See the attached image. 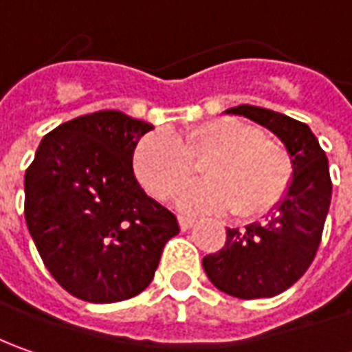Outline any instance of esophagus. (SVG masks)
<instances>
[{"label":"esophagus","instance_id":"1","mask_svg":"<svg viewBox=\"0 0 352 352\" xmlns=\"http://www.w3.org/2000/svg\"><path fill=\"white\" fill-rule=\"evenodd\" d=\"M178 223H180V229H182V231H188L190 227H194L196 219H192V217H188V215H180V217H178Z\"/></svg>","mask_w":352,"mask_h":352}]
</instances>
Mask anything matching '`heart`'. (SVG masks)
<instances>
[{"label": "heart", "mask_w": 352, "mask_h": 352, "mask_svg": "<svg viewBox=\"0 0 352 352\" xmlns=\"http://www.w3.org/2000/svg\"><path fill=\"white\" fill-rule=\"evenodd\" d=\"M201 166L208 184L182 197L190 211L233 210L236 217H261L274 210L292 180V160L284 144L233 117H217L178 131L142 137L133 168L156 199L180 196Z\"/></svg>", "instance_id": "b5f03b06"}]
</instances>
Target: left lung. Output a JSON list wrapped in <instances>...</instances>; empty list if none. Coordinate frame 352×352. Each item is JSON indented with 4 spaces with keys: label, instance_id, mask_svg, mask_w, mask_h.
I'll use <instances>...</instances> for the list:
<instances>
[{
    "label": "left lung",
    "instance_id": "1",
    "mask_svg": "<svg viewBox=\"0 0 352 352\" xmlns=\"http://www.w3.org/2000/svg\"><path fill=\"white\" fill-rule=\"evenodd\" d=\"M227 113L245 116L284 142L292 180L266 223L227 229L225 247L204 256V270L211 284L229 296L272 298L304 276L316 258L331 204L329 162L302 121L256 105H236Z\"/></svg>",
    "mask_w": 352,
    "mask_h": 352
}]
</instances>
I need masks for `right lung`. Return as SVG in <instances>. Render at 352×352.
Instances as JSON below:
<instances>
[{"label": "right lung", "instance_id": "add662e5", "mask_svg": "<svg viewBox=\"0 0 352 352\" xmlns=\"http://www.w3.org/2000/svg\"><path fill=\"white\" fill-rule=\"evenodd\" d=\"M151 123L116 109L52 129L25 172V221L48 272L72 296L113 304L155 278L174 213L148 197L133 153Z\"/></svg>", "mask_w": 352, "mask_h": 352}]
</instances>
